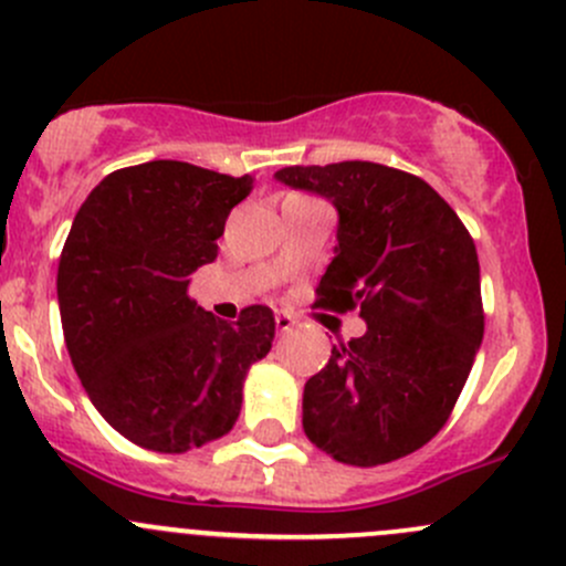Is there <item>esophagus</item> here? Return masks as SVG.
<instances>
[{
	"label": "esophagus",
	"instance_id": "34e87169",
	"mask_svg": "<svg viewBox=\"0 0 566 566\" xmlns=\"http://www.w3.org/2000/svg\"><path fill=\"white\" fill-rule=\"evenodd\" d=\"M295 328V317L290 312H276V331L287 333Z\"/></svg>",
	"mask_w": 566,
	"mask_h": 566
}]
</instances>
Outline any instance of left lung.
Instances as JSON below:
<instances>
[{"label": "left lung", "instance_id": "1", "mask_svg": "<svg viewBox=\"0 0 566 566\" xmlns=\"http://www.w3.org/2000/svg\"><path fill=\"white\" fill-rule=\"evenodd\" d=\"M276 178L338 211L314 306L366 319L303 388V431L353 467L415 453L448 423L483 342L472 235L423 178L388 165H293Z\"/></svg>", "mask_w": 566, "mask_h": 566}]
</instances>
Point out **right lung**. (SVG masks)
Here are the masks:
<instances>
[{
	"label": "right lung",
	"mask_w": 566,
	"mask_h": 566,
	"mask_svg": "<svg viewBox=\"0 0 566 566\" xmlns=\"http://www.w3.org/2000/svg\"><path fill=\"white\" fill-rule=\"evenodd\" d=\"M252 176L176 159L113 170L59 258L56 293L75 374L108 423L157 453H187L235 426L249 366L271 349L268 306L224 323L187 295Z\"/></svg>",
	"instance_id": "right-lung-1"
}]
</instances>
